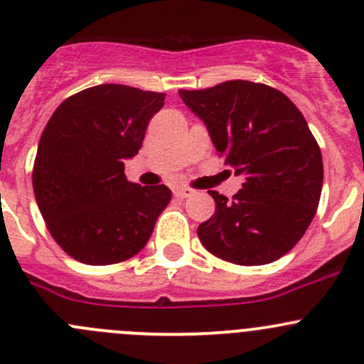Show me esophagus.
Instances as JSON below:
<instances>
[{"label": "esophagus", "instance_id": "obj_1", "mask_svg": "<svg viewBox=\"0 0 364 364\" xmlns=\"http://www.w3.org/2000/svg\"><path fill=\"white\" fill-rule=\"evenodd\" d=\"M193 193H195V191H193V189H189V188H186V186H178V188L173 189V195L178 196V198H188V196H191Z\"/></svg>", "mask_w": 364, "mask_h": 364}]
</instances>
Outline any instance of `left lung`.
Returning <instances> with one entry per match:
<instances>
[{"instance_id": "8db88e82", "label": "left lung", "mask_w": 364, "mask_h": 364, "mask_svg": "<svg viewBox=\"0 0 364 364\" xmlns=\"http://www.w3.org/2000/svg\"><path fill=\"white\" fill-rule=\"evenodd\" d=\"M178 95L245 178L232 202L209 191L216 210L198 227L203 247L241 266L288 254L313 221L323 184L320 146L302 112L277 89L247 80Z\"/></svg>"}]
</instances>
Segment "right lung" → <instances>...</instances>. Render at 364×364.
Instances as JSON below:
<instances>
[{
  "label": "right lung",
  "instance_id": "add662e5",
  "mask_svg": "<svg viewBox=\"0 0 364 364\" xmlns=\"http://www.w3.org/2000/svg\"><path fill=\"white\" fill-rule=\"evenodd\" d=\"M164 98L102 84L69 96L48 121L33 166V193L53 240L76 261H127L150 240L171 191L164 184L128 182L124 161L143 146Z\"/></svg>",
  "mask_w": 364,
  "mask_h": 364
}]
</instances>
